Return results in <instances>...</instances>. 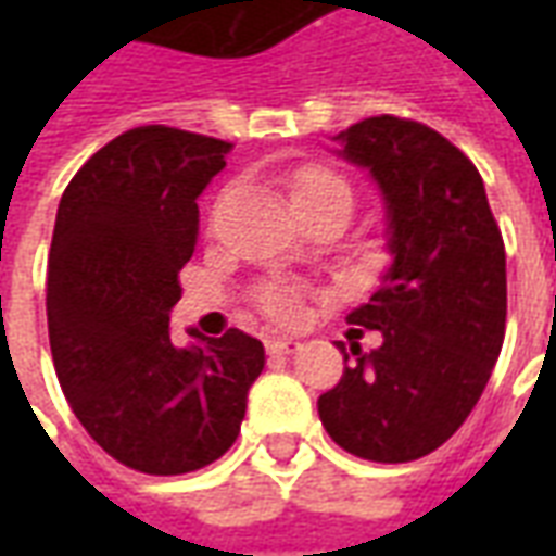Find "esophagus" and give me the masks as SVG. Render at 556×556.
<instances>
[{
  "label": "esophagus",
  "instance_id": "34e87169",
  "mask_svg": "<svg viewBox=\"0 0 556 556\" xmlns=\"http://www.w3.org/2000/svg\"><path fill=\"white\" fill-rule=\"evenodd\" d=\"M265 349L267 354H298V351H301V342L289 337H274L265 339Z\"/></svg>",
  "mask_w": 556,
  "mask_h": 556
}]
</instances>
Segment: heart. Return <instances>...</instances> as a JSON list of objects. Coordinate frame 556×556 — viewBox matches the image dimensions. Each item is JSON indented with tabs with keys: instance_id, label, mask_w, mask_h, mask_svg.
Returning a JSON list of instances; mask_svg holds the SVG:
<instances>
[{
	"instance_id": "b5f03b06",
	"label": "heart",
	"mask_w": 556,
	"mask_h": 556,
	"mask_svg": "<svg viewBox=\"0 0 556 556\" xmlns=\"http://www.w3.org/2000/svg\"><path fill=\"white\" fill-rule=\"evenodd\" d=\"M321 195H345L351 202L349 184L339 178L337 172L325 169V166H303L294 178H291V202L301 205V202H313ZM258 301L265 306L267 313L279 318V321H291L298 315V301H294V291L286 286H265Z\"/></svg>"
}]
</instances>
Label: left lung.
<instances>
[{"label": "left lung", "mask_w": 556, "mask_h": 556, "mask_svg": "<svg viewBox=\"0 0 556 556\" xmlns=\"http://www.w3.org/2000/svg\"><path fill=\"white\" fill-rule=\"evenodd\" d=\"M333 139L381 190L393 262L349 315L381 330V345H351L354 363L318 399V417L345 453L414 462L453 438L501 357L506 250L477 166L438 130L375 115Z\"/></svg>", "instance_id": "1"}]
</instances>
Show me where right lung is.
<instances>
[{
    "label": "right lung",
    "instance_id": "add662e5",
    "mask_svg": "<svg viewBox=\"0 0 556 556\" xmlns=\"http://www.w3.org/2000/svg\"><path fill=\"white\" fill-rule=\"evenodd\" d=\"M229 142L134 127L71 178L47 265V327L71 410L103 453L178 477L217 462L265 369V345L226 337L175 345L169 313L199 235V205Z\"/></svg>",
    "mask_w": 556,
    "mask_h": 556
}]
</instances>
